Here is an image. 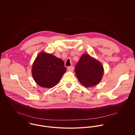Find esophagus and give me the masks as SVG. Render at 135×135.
<instances>
[{
	"mask_svg": "<svg viewBox=\"0 0 135 135\" xmlns=\"http://www.w3.org/2000/svg\"><path fill=\"white\" fill-rule=\"evenodd\" d=\"M67 69L68 71H72L74 69V67L73 66H70L68 67Z\"/></svg>",
	"mask_w": 135,
	"mask_h": 135,
	"instance_id": "esophagus-1",
	"label": "esophagus"
}]
</instances>
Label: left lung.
Wrapping results in <instances>:
<instances>
[{
  "instance_id": "left-lung-1",
  "label": "left lung",
  "mask_w": 135,
  "mask_h": 135,
  "mask_svg": "<svg viewBox=\"0 0 135 135\" xmlns=\"http://www.w3.org/2000/svg\"><path fill=\"white\" fill-rule=\"evenodd\" d=\"M75 72L79 82L89 87L99 83L103 74V68L95 59L84 54L75 66Z\"/></svg>"
}]
</instances>
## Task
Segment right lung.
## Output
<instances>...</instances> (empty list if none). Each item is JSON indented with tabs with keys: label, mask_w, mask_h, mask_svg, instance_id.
I'll use <instances>...</instances> for the list:
<instances>
[{
	"label": "right lung",
	"mask_w": 135,
	"mask_h": 135,
	"mask_svg": "<svg viewBox=\"0 0 135 135\" xmlns=\"http://www.w3.org/2000/svg\"><path fill=\"white\" fill-rule=\"evenodd\" d=\"M63 60L56 57L40 53L32 66V75L39 86L52 88L56 85L66 71Z\"/></svg>",
	"instance_id": "1"
}]
</instances>
